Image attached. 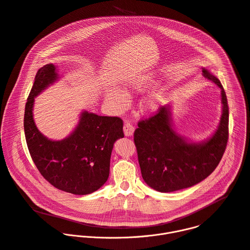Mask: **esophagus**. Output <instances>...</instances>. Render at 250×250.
<instances>
[{
    "label": "esophagus",
    "instance_id": "esophagus-1",
    "mask_svg": "<svg viewBox=\"0 0 250 250\" xmlns=\"http://www.w3.org/2000/svg\"><path fill=\"white\" fill-rule=\"evenodd\" d=\"M124 132L125 136H131L134 132V127L132 125H130L128 122H126L124 125Z\"/></svg>",
    "mask_w": 250,
    "mask_h": 250
}]
</instances>
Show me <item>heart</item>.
Wrapping results in <instances>:
<instances>
[{"mask_svg": "<svg viewBox=\"0 0 250 250\" xmlns=\"http://www.w3.org/2000/svg\"><path fill=\"white\" fill-rule=\"evenodd\" d=\"M154 78L151 75L142 76L139 78H135L134 80L130 81L128 84V88L130 90H127L126 93L128 94L130 91L133 92H143L147 88H149L151 85L154 84ZM106 98L109 102H111L114 105V108L116 111H123L125 110L128 105V99L127 97L119 92L109 91L106 94ZM165 98V91L162 88H158L154 91H152L144 100V108L149 112H157Z\"/></svg>", "mask_w": 250, "mask_h": 250, "instance_id": "1", "label": "heart"}]
</instances>
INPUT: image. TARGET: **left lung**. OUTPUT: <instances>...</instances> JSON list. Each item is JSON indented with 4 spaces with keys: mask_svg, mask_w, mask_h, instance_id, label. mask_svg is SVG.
<instances>
[{
    "mask_svg": "<svg viewBox=\"0 0 250 250\" xmlns=\"http://www.w3.org/2000/svg\"><path fill=\"white\" fill-rule=\"evenodd\" d=\"M203 75L221 89L222 115L216 130L202 141L177 132L170 104L138 123L134 143L144 182L160 192H173L195 186L216 169L229 136V107L220 80L205 67Z\"/></svg>",
    "mask_w": 250,
    "mask_h": 250,
    "instance_id": "obj_1",
    "label": "left lung"
}]
</instances>
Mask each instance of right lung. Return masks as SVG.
I'll return each mask as SVG.
<instances>
[{"instance_id": "obj_1", "label": "right lung", "mask_w": 250, "mask_h": 250, "mask_svg": "<svg viewBox=\"0 0 250 250\" xmlns=\"http://www.w3.org/2000/svg\"><path fill=\"white\" fill-rule=\"evenodd\" d=\"M60 78L57 65L39 68L24 112V133L40 174L56 188L75 195L99 189L108 180L114 143L123 138V121L82 111L74 129L61 140L42 134L33 118L34 99Z\"/></svg>"}]
</instances>
